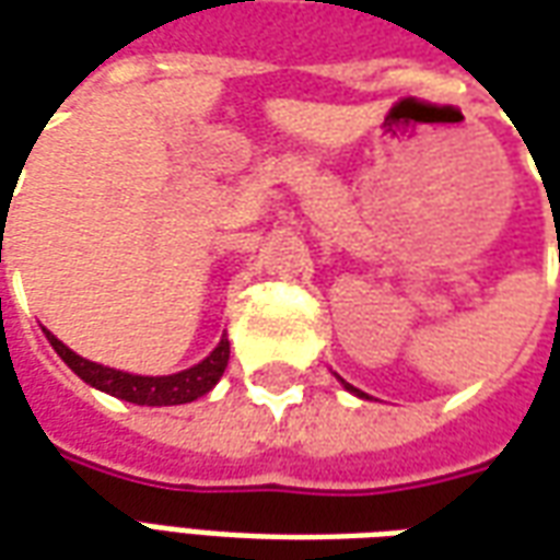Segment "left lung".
I'll return each instance as SVG.
<instances>
[{
    "label": "left lung",
    "instance_id": "1",
    "mask_svg": "<svg viewBox=\"0 0 560 560\" xmlns=\"http://www.w3.org/2000/svg\"><path fill=\"white\" fill-rule=\"evenodd\" d=\"M341 384H345V381H341ZM345 387L351 389V393H357V396H363V393H360V389H353V387H351V384H345Z\"/></svg>",
    "mask_w": 560,
    "mask_h": 560
}]
</instances>
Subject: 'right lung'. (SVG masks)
I'll return each instance as SVG.
<instances>
[{"mask_svg": "<svg viewBox=\"0 0 560 560\" xmlns=\"http://www.w3.org/2000/svg\"><path fill=\"white\" fill-rule=\"evenodd\" d=\"M44 336L50 339L54 351L66 360L68 369H71L80 381H86L90 387L102 389V393H110L116 399L131 401V405H149V408L185 405V401H195L200 399V396H207L209 389L219 384V377L224 375L228 360H231V341H228V336H221V341L215 345V351L209 353L207 360H200V363L191 365V369H185V372L161 377L128 375V372H119V369H110V365L83 360L80 353L66 348V345L56 339L54 332H47V329H44Z\"/></svg>", "mask_w": 560, "mask_h": 560, "instance_id": "1", "label": "right lung"}]
</instances>
